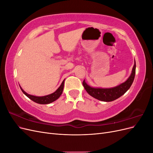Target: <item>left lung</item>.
<instances>
[{
  "label": "left lung",
  "instance_id": "left-lung-1",
  "mask_svg": "<svg viewBox=\"0 0 153 153\" xmlns=\"http://www.w3.org/2000/svg\"><path fill=\"white\" fill-rule=\"evenodd\" d=\"M135 69L136 63L135 61V64H134L132 69L131 74L127 80L122 83L121 84L112 88L103 89V88L92 87L86 84L85 80L83 81L82 84L87 93L93 97V98L100 101H106V102L112 101L123 96L130 88L133 84L134 78H135Z\"/></svg>",
  "mask_w": 153,
  "mask_h": 153
}]
</instances>
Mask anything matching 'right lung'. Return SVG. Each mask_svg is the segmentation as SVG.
Returning a JSON list of instances; mask_svg holds the SVG:
<instances>
[{"instance_id": "1", "label": "right lung", "mask_w": 153, "mask_h": 153, "mask_svg": "<svg viewBox=\"0 0 153 153\" xmlns=\"http://www.w3.org/2000/svg\"><path fill=\"white\" fill-rule=\"evenodd\" d=\"M64 79L61 85H60V87L58 88V89L55 91L53 93L47 95V96H32L30 94H27V92H25L24 90L22 89V87L20 86V89L22 90V91L24 92V94L27 96L29 99H30L32 101H34V102L39 103V104H49L53 102L54 101L57 100L61 95L63 91V89H64Z\"/></svg>"}]
</instances>
